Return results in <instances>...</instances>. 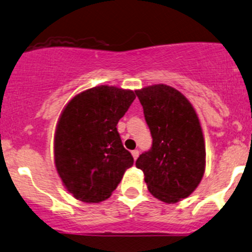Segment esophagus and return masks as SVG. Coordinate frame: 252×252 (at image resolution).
<instances>
[{
	"instance_id": "34e87169",
	"label": "esophagus",
	"mask_w": 252,
	"mask_h": 252,
	"mask_svg": "<svg viewBox=\"0 0 252 252\" xmlns=\"http://www.w3.org/2000/svg\"><path fill=\"white\" fill-rule=\"evenodd\" d=\"M138 154H140V152H138V150H132L131 155H132V158H134V160H136V158H138Z\"/></svg>"
}]
</instances>
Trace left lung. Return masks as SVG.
<instances>
[{
	"mask_svg": "<svg viewBox=\"0 0 252 252\" xmlns=\"http://www.w3.org/2000/svg\"><path fill=\"white\" fill-rule=\"evenodd\" d=\"M153 146L136 161L149 192L174 204L192 194L205 172V141L198 115L180 91L164 84L136 90Z\"/></svg>",
	"mask_w": 252,
	"mask_h": 252,
	"instance_id": "1",
	"label": "left lung"
}]
</instances>
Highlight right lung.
I'll return each instance as SVG.
<instances>
[{
  "label": "right lung",
  "mask_w": 252,
  "mask_h": 252,
  "mask_svg": "<svg viewBox=\"0 0 252 252\" xmlns=\"http://www.w3.org/2000/svg\"><path fill=\"white\" fill-rule=\"evenodd\" d=\"M135 98L131 90L100 85L78 94L63 108L54 135V163L78 200H106L134 163L116 126Z\"/></svg>",
  "instance_id": "right-lung-1"
}]
</instances>
